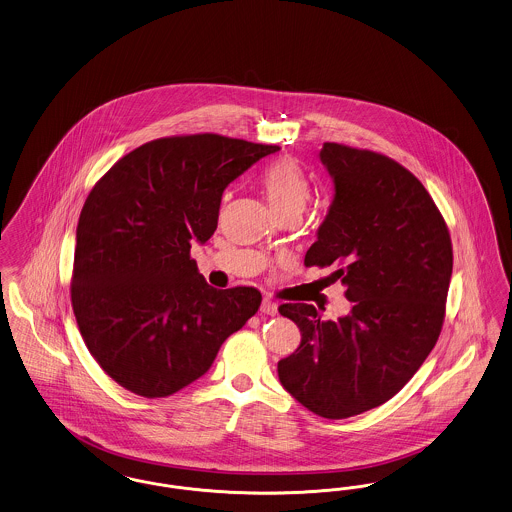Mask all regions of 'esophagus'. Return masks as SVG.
I'll return each instance as SVG.
<instances>
[{
	"mask_svg": "<svg viewBox=\"0 0 512 512\" xmlns=\"http://www.w3.org/2000/svg\"><path fill=\"white\" fill-rule=\"evenodd\" d=\"M260 310H262V313H266V315H275V313H277V304H275V302H271V300H267V298H264V302H262Z\"/></svg>",
	"mask_w": 512,
	"mask_h": 512,
	"instance_id": "34e87169",
	"label": "esophagus"
}]
</instances>
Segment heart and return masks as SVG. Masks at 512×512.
I'll list each match as a JSON object with an SVG mask.
<instances>
[{"instance_id":"b5f03b06","label":"heart","mask_w":512,"mask_h":512,"mask_svg":"<svg viewBox=\"0 0 512 512\" xmlns=\"http://www.w3.org/2000/svg\"><path fill=\"white\" fill-rule=\"evenodd\" d=\"M269 206L277 216L287 212H304L310 200V183L302 168L289 158L275 160L260 176Z\"/></svg>"}]
</instances>
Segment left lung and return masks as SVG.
I'll return each instance as SVG.
<instances>
[{
    "mask_svg": "<svg viewBox=\"0 0 512 512\" xmlns=\"http://www.w3.org/2000/svg\"><path fill=\"white\" fill-rule=\"evenodd\" d=\"M319 158L334 197L304 264L336 267L352 310L323 321L312 304H283L302 340L277 373L315 415L346 419L394 398L432 352L453 248L438 206L396 160L340 143Z\"/></svg>",
    "mask_w": 512,
    "mask_h": 512,
    "instance_id": "left-lung-1",
    "label": "left lung"
}]
</instances>
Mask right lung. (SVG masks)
Segmentation results:
<instances>
[{"instance_id":"1","label":"right lung","mask_w":512,"mask_h":512,"mask_svg":"<svg viewBox=\"0 0 512 512\" xmlns=\"http://www.w3.org/2000/svg\"><path fill=\"white\" fill-rule=\"evenodd\" d=\"M277 145L174 135L122 156L84 202L70 298L89 354L122 388L166 398L202 377L258 312L252 287H210L191 258L225 187Z\"/></svg>"}]
</instances>
